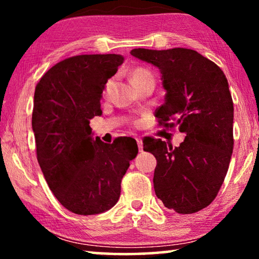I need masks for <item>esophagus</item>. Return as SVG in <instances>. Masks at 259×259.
Here are the masks:
<instances>
[{
    "label": "esophagus",
    "mask_w": 259,
    "mask_h": 259,
    "mask_svg": "<svg viewBox=\"0 0 259 259\" xmlns=\"http://www.w3.org/2000/svg\"><path fill=\"white\" fill-rule=\"evenodd\" d=\"M136 140H137V145H138L139 152H143V140H142V138H136Z\"/></svg>",
    "instance_id": "34e87169"
}]
</instances>
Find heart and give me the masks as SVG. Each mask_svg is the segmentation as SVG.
I'll return each mask as SVG.
<instances>
[{
    "instance_id": "1",
    "label": "heart",
    "mask_w": 259,
    "mask_h": 259,
    "mask_svg": "<svg viewBox=\"0 0 259 259\" xmlns=\"http://www.w3.org/2000/svg\"><path fill=\"white\" fill-rule=\"evenodd\" d=\"M131 82H133V84H136V83H138L143 80H146V78H153L152 77V74L146 71V69L144 68H136L135 71H133L131 73ZM112 87H113V80H108L106 85H105V89H104V94L107 95L109 94V91L112 90Z\"/></svg>"
}]
</instances>
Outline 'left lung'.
<instances>
[{"label":"left lung","instance_id":"obj_1","mask_svg":"<svg viewBox=\"0 0 259 259\" xmlns=\"http://www.w3.org/2000/svg\"><path fill=\"white\" fill-rule=\"evenodd\" d=\"M136 58L160 69L164 104L156 109L159 123L178 125L185 139L172 147L148 138L144 151L156 159L154 191L164 207L193 213L212 202L233 152L234 108L224 72L199 52L184 48L134 49ZM172 119L175 124H169Z\"/></svg>","mask_w":259,"mask_h":259}]
</instances>
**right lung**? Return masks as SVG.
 Returning <instances> with one entry per match:
<instances>
[{
	"label": "right lung",
	"mask_w": 259,
	"mask_h": 259,
	"mask_svg": "<svg viewBox=\"0 0 259 259\" xmlns=\"http://www.w3.org/2000/svg\"><path fill=\"white\" fill-rule=\"evenodd\" d=\"M121 55H81L51 67L35 88L32 128L38 164L57 200L77 214H98L116 204L121 181L138 154L130 137L106 144L94 138L90 120Z\"/></svg>",
	"instance_id": "obj_1"
}]
</instances>
